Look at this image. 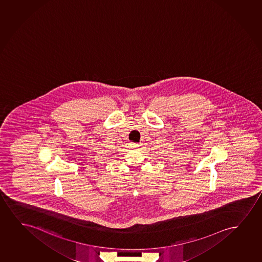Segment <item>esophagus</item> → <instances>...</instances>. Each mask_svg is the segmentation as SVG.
I'll list each match as a JSON object with an SVG mask.
<instances>
[{
	"mask_svg": "<svg viewBox=\"0 0 262 262\" xmlns=\"http://www.w3.org/2000/svg\"><path fill=\"white\" fill-rule=\"evenodd\" d=\"M137 146H138V145H136V144H130V147L132 148H135Z\"/></svg>",
	"mask_w": 262,
	"mask_h": 262,
	"instance_id": "esophagus-1",
	"label": "esophagus"
}]
</instances>
